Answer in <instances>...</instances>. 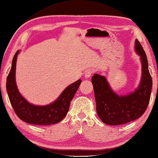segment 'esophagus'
Here are the masks:
<instances>
[{
	"instance_id": "obj_1",
	"label": "esophagus",
	"mask_w": 158,
	"mask_h": 158,
	"mask_svg": "<svg viewBox=\"0 0 158 158\" xmlns=\"http://www.w3.org/2000/svg\"><path fill=\"white\" fill-rule=\"evenodd\" d=\"M94 69H88L86 70V72H85V74H84V77L85 78H90L91 76L92 75V74L94 73Z\"/></svg>"
}]
</instances>
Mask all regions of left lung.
I'll return each mask as SVG.
<instances>
[{
    "label": "left lung",
    "mask_w": 158,
    "mask_h": 158,
    "mask_svg": "<svg viewBox=\"0 0 158 158\" xmlns=\"http://www.w3.org/2000/svg\"><path fill=\"white\" fill-rule=\"evenodd\" d=\"M135 51L141 62V78L137 88L127 95L112 91L104 76L95 74L91 78L94 86L97 114L108 125H121L141 117L148 106L152 86L148 59L143 48L135 40Z\"/></svg>",
    "instance_id": "left-lung-1"
}]
</instances>
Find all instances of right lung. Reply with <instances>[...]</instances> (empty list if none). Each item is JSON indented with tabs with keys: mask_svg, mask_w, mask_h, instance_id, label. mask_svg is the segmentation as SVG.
<instances>
[{
	"mask_svg": "<svg viewBox=\"0 0 158 158\" xmlns=\"http://www.w3.org/2000/svg\"><path fill=\"white\" fill-rule=\"evenodd\" d=\"M20 51H17L12 62L11 69L6 81V89L10 101L17 117L27 123L45 126L62 121L69 110L70 102L79 89L81 80L79 79L67 86L54 102L46 106H35L22 96L15 80L16 62Z\"/></svg>",
	"mask_w": 158,
	"mask_h": 158,
	"instance_id": "add662e5",
	"label": "right lung"
}]
</instances>
